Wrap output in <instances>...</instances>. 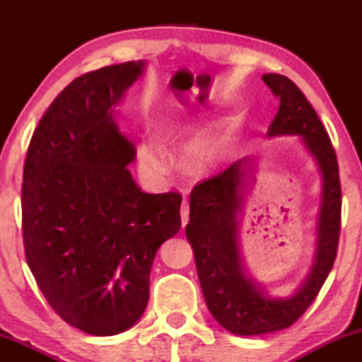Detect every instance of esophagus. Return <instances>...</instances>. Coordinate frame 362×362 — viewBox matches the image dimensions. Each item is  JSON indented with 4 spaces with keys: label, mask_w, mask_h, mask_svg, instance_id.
Instances as JSON below:
<instances>
[{
    "label": "esophagus",
    "mask_w": 362,
    "mask_h": 362,
    "mask_svg": "<svg viewBox=\"0 0 362 362\" xmlns=\"http://www.w3.org/2000/svg\"><path fill=\"white\" fill-rule=\"evenodd\" d=\"M180 216H182V226H185V224L189 223V202H187V199H184V201H182Z\"/></svg>",
    "instance_id": "esophagus-1"
}]
</instances>
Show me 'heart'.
I'll use <instances>...</instances> for the list:
<instances>
[{"label": "heart", "instance_id": "obj_1", "mask_svg": "<svg viewBox=\"0 0 362 362\" xmlns=\"http://www.w3.org/2000/svg\"><path fill=\"white\" fill-rule=\"evenodd\" d=\"M141 156L146 163L158 167L160 165V155L155 148L143 146L141 148ZM221 158V146L214 139H199L190 144L185 151V163L192 172H206L216 167Z\"/></svg>", "mask_w": 362, "mask_h": 362}]
</instances>
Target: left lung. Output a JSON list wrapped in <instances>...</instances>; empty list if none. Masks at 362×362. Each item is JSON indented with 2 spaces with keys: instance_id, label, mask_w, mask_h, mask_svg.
Instances as JSON below:
<instances>
[{
  "instance_id": "left-lung-1",
  "label": "left lung",
  "mask_w": 362,
  "mask_h": 362,
  "mask_svg": "<svg viewBox=\"0 0 362 362\" xmlns=\"http://www.w3.org/2000/svg\"><path fill=\"white\" fill-rule=\"evenodd\" d=\"M262 80L281 100L267 136H300L322 173L317 250L300 288L286 298L269 296L245 272L238 245L245 180L255 165L252 158H242L194 187L185 235L192 245L207 308L219 325L235 335L271 334L293 325L317 298L339 247L342 194L330 138L311 103L289 78L267 73Z\"/></svg>"
}]
</instances>
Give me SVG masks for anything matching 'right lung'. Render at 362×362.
Returning a JSON list of instances; mask_svg holds the SVG:
<instances>
[{"label":"right lung","mask_w":362,"mask_h":362,"mask_svg":"<svg viewBox=\"0 0 362 362\" xmlns=\"http://www.w3.org/2000/svg\"><path fill=\"white\" fill-rule=\"evenodd\" d=\"M144 66H105L69 83L45 110L25 158L28 267L66 323L100 337L141 318L158 248L182 226L180 194H146L132 180L136 146L114 119Z\"/></svg>","instance_id":"obj_1"}]
</instances>
